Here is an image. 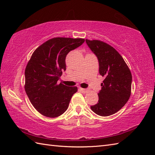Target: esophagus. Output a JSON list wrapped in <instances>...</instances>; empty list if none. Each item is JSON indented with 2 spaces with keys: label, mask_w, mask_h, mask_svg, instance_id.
<instances>
[{
  "label": "esophagus",
  "mask_w": 155,
  "mask_h": 155,
  "mask_svg": "<svg viewBox=\"0 0 155 155\" xmlns=\"http://www.w3.org/2000/svg\"><path fill=\"white\" fill-rule=\"evenodd\" d=\"M79 90H80L81 92H83V93H87V92L88 91L87 89H85V88H80Z\"/></svg>",
  "instance_id": "34e87169"
}]
</instances>
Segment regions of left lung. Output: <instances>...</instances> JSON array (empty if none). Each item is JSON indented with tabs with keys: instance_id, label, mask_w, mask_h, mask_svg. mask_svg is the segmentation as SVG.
Listing matches in <instances>:
<instances>
[{
	"instance_id": "8db88e82",
	"label": "left lung",
	"mask_w": 155,
	"mask_h": 155,
	"mask_svg": "<svg viewBox=\"0 0 155 155\" xmlns=\"http://www.w3.org/2000/svg\"><path fill=\"white\" fill-rule=\"evenodd\" d=\"M88 47L97 56L99 74L104 77L98 93V103L91 110L102 117L116 113L127 103L130 96L132 74L121 55L106 42L86 39Z\"/></svg>"
}]
</instances>
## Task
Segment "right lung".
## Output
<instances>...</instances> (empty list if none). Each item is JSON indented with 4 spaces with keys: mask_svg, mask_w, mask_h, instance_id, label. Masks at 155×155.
I'll return each mask as SVG.
<instances>
[{
    "mask_svg": "<svg viewBox=\"0 0 155 155\" xmlns=\"http://www.w3.org/2000/svg\"><path fill=\"white\" fill-rule=\"evenodd\" d=\"M84 42V38H53L32 53L25 69V88L32 104L44 116L54 118L63 114L77 92V87L57 82L66 71L67 54Z\"/></svg>",
    "mask_w": 155,
    "mask_h": 155,
    "instance_id": "right-lung-1",
    "label": "right lung"
}]
</instances>
